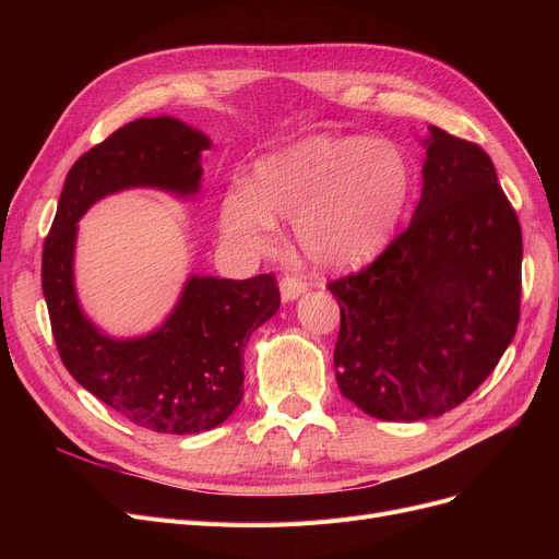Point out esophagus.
I'll use <instances>...</instances> for the list:
<instances>
[{"instance_id":"34e87169","label":"esophagus","mask_w":559,"mask_h":559,"mask_svg":"<svg viewBox=\"0 0 559 559\" xmlns=\"http://www.w3.org/2000/svg\"><path fill=\"white\" fill-rule=\"evenodd\" d=\"M308 289V285L295 276H283L281 278V297L283 301H295L299 299L304 292Z\"/></svg>"}]
</instances>
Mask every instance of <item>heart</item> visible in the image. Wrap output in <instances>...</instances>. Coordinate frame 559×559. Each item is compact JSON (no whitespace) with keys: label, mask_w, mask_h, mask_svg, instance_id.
Instances as JSON below:
<instances>
[{"label":"heart","mask_w":559,"mask_h":559,"mask_svg":"<svg viewBox=\"0 0 559 559\" xmlns=\"http://www.w3.org/2000/svg\"><path fill=\"white\" fill-rule=\"evenodd\" d=\"M413 190V160L396 140L314 133L260 158L251 188L224 194L219 224L233 245L262 253L276 219H292L312 264L350 270L390 245Z\"/></svg>","instance_id":"1"}]
</instances>
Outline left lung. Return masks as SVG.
Instances as JSON below:
<instances>
[{"label": "left lung", "instance_id": "1", "mask_svg": "<svg viewBox=\"0 0 559 559\" xmlns=\"http://www.w3.org/2000/svg\"><path fill=\"white\" fill-rule=\"evenodd\" d=\"M413 222L340 304V392L383 421L442 417L476 392L519 324L521 226L478 144L428 127Z\"/></svg>", "mask_w": 559, "mask_h": 559}]
</instances>
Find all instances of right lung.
<instances>
[{"label":"right lung","mask_w":559,"mask_h":559,"mask_svg":"<svg viewBox=\"0 0 559 559\" xmlns=\"http://www.w3.org/2000/svg\"><path fill=\"white\" fill-rule=\"evenodd\" d=\"M209 135L176 117H140L85 152L68 171L43 249V295L66 369L131 424L197 435L224 424L245 394V346L281 306L274 274L247 281L192 274L152 333L110 337L81 310L74 287L76 222L99 199L156 188L201 190Z\"/></svg>","instance_id":"add662e5"}]
</instances>
